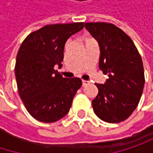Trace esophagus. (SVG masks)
<instances>
[{
  "label": "esophagus",
  "mask_w": 153,
  "mask_h": 153,
  "mask_svg": "<svg viewBox=\"0 0 153 153\" xmlns=\"http://www.w3.org/2000/svg\"><path fill=\"white\" fill-rule=\"evenodd\" d=\"M88 84H89V81L88 80H82V86L83 87L86 86V85H88Z\"/></svg>",
  "instance_id": "obj_1"
}]
</instances>
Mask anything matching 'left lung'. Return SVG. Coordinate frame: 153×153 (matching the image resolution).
<instances>
[{
	"label": "left lung",
	"instance_id": "left-lung-1",
	"mask_svg": "<svg viewBox=\"0 0 153 153\" xmlns=\"http://www.w3.org/2000/svg\"><path fill=\"white\" fill-rule=\"evenodd\" d=\"M85 28L99 45V69L108 75L104 84L96 83L94 112L104 121L119 123L132 114L140 101L144 86L142 57L130 37L116 25L85 23Z\"/></svg>",
	"mask_w": 153,
	"mask_h": 153
}]
</instances>
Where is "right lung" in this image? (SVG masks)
Listing matches in <instances>:
<instances>
[{
  "label": "right lung",
  "instance_id": "add662e5",
  "mask_svg": "<svg viewBox=\"0 0 153 153\" xmlns=\"http://www.w3.org/2000/svg\"><path fill=\"white\" fill-rule=\"evenodd\" d=\"M84 23L48 25L30 33L17 52L15 75L17 89L27 111L37 120L52 123L65 117L72 106L79 78H64L61 67L66 41Z\"/></svg>",
  "mask_w": 153,
  "mask_h": 153
}]
</instances>
